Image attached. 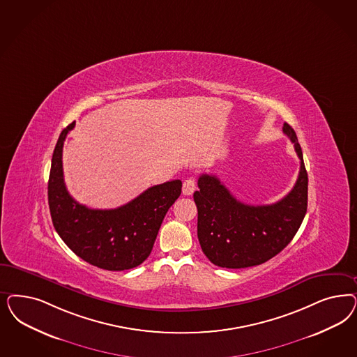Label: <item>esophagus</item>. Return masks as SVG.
<instances>
[{
  "mask_svg": "<svg viewBox=\"0 0 357 357\" xmlns=\"http://www.w3.org/2000/svg\"><path fill=\"white\" fill-rule=\"evenodd\" d=\"M196 188V180H195L193 177L186 178L184 181V184H183V193H184L185 196H192V195L195 193Z\"/></svg>",
  "mask_w": 357,
  "mask_h": 357,
  "instance_id": "esophagus-1",
  "label": "esophagus"
}]
</instances>
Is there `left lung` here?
Returning a JSON list of instances; mask_svg holds the SVG:
<instances>
[{"label": "left lung", "mask_w": 357, "mask_h": 357, "mask_svg": "<svg viewBox=\"0 0 357 357\" xmlns=\"http://www.w3.org/2000/svg\"><path fill=\"white\" fill-rule=\"evenodd\" d=\"M301 168L293 189L271 205H247L232 196L217 176L201 174L193 198L198 210L197 235L213 264L222 268L260 265L281 252L297 234L307 211V172L296 131L284 123Z\"/></svg>", "instance_id": "8db88e82"}]
</instances>
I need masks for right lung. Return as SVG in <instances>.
<instances>
[{
    "mask_svg": "<svg viewBox=\"0 0 357 357\" xmlns=\"http://www.w3.org/2000/svg\"><path fill=\"white\" fill-rule=\"evenodd\" d=\"M75 122L66 127L52 155L48 206L63 242L86 263L106 271H125L150 256L162 219L181 195L183 183L173 180L151 186L123 206L98 210L76 202L63 176V144Z\"/></svg>",
    "mask_w": 357,
    "mask_h": 357,
    "instance_id": "1",
    "label": "right lung"
}]
</instances>
